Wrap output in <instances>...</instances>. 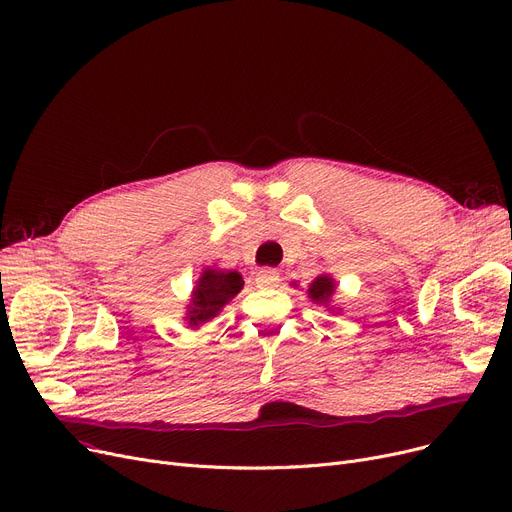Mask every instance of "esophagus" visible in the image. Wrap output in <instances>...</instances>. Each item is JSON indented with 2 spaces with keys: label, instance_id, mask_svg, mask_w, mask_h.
Masks as SVG:
<instances>
[{
  "label": "esophagus",
  "instance_id": "obj_1",
  "mask_svg": "<svg viewBox=\"0 0 512 512\" xmlns=\"http://www.w3.org/2000/svg\"><path fill=\"white\" fill-rule=\"evenodd\" d=\"M255 282H257V286H278L280 274L276 270H259Z\"/></svg>",
  "mask_w": 512,
  "mask_h": 512
}]
</instances>
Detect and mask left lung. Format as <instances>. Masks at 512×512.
<instances>
[{
  "mask_svg": "<svg viewBox=\"0 0 512 512\" xmlns=\"http://www.w3.org/2000/svg\"><path fill=\"white\" fill-rule=\"evenodd\" d=\"M293 286H297V284L293 282ZM335 291H337L335 278L324 272V274H320V276L311 280V284L307 288V297L314 301L316 305H324L328 311L335 314V311H339L335 305H332V295H335Z\"/></svg>",
  "mask_w": 512,
  "mask_h": 512,
  "instance_id": "obj_1",
  "label": "left lung"
}]
</instances>
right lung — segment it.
I'll return each mask as SVG.
<instances>
[{"instance_id":"obj_1","label":"right lung","mask_w":512,"mask_h":512,"mask_svg":"<svg viewBox=\"0 0 512 512\" xmlns=\"http://www.w3.org/2000/svg\"><path fill=\"white\" fill-rule=\"evenodd\" d=\"M242 286L244 280L236 270H219L215 265H209L192 288L184 314L186 324L201 328L205 322L213 320L242 291Z\"/></svg>"}]
</instances>
